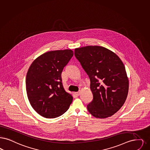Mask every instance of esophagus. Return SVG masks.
Masks as SVG:
<instances>
[{
  "label": "esophagus",
  "instance_id": "1",
  "mask_svg": "<svg viewBox=\"0 0 150 150\" xmlns=\"http://www.w3.org/2000/svg\"><path fill=\"white\" fill-rule=\"evenodd\" d=\"M75 94H76L77 96H80V91H79L78 92H76Z\"/></svg>",
  "mask_w": 150,
  "mask_h": 150
}]
</instances>
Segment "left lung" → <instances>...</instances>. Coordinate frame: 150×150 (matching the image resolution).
<instances>
[{
  "label": "left lung",
  "mask_w": 150,
  "mask_h": 150,
  "mask_svg": "<svg viewBox=\"0 0 150 150\" xmlns=\"http://www.w3.org/2000/svg\"><path fill=\"white\" fill-rule=\"evenodd\" d=\"M75 56L90 78L93 99L87 105L89 112L99 118L114 115L123 105L129 89L123 62L113 51L99 46L75 48Z\"/></svg>",
  "instance_id": "obj_1"
}]
</instances>
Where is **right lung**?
I'll list each match as a JSON object with an SVG mask.
<instances>
[{"instance_id": "add662e5", "label": "right lung", "mask_w": 150, "mask_h": 150, "mask_svg": "<svg viewBox=\"0 0 150 150\" xmlns=\"http://www.w3.org/2000/svg\"><path fill=\"white\" fill-rule=\"evenodd\" d=\"M74 55L71 50L42 54L33 61L26 76V91L32 107L47 118L59 117L67 110L73 96L64 89L61 73Z\"/></svg>"}]
</instances>
